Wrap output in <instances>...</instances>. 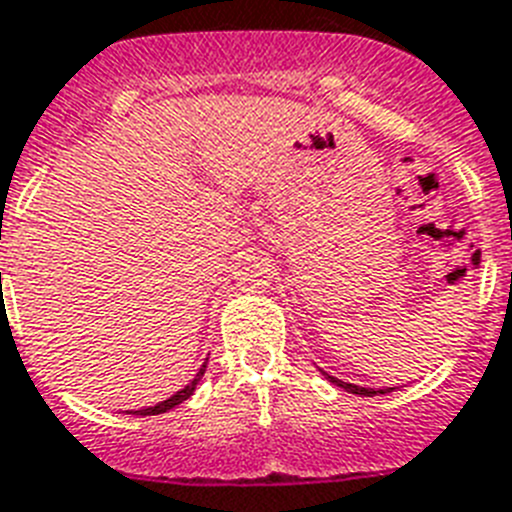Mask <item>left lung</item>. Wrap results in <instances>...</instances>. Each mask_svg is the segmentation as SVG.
Returning <instances> with one entry per match:
<instances>
[{"label": "left lung", "instance_id": "left-lung-1", "mask_svg": "<svg viewBox=\"0 0 512 512\" xmlns=\"http://www.w3.org/2000/svg\"><path fill=\"white\" fill-rule=\"evenodd\" d=\"M324 377H327L332 384H337V387H342V390H345V392H353V395H363V398H374V395H384V392L395 390V387H390V390H371V387H358V384L342 382V379L329 377V374H324Z\"/></svg>", "mask_w": 512, "mask_h": 512}]
</instances>
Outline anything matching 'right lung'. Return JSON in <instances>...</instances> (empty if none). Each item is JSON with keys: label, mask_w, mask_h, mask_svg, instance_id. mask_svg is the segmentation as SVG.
I'll use <instances>...</instances> for the list:
<instances>
[{"label": "right lung", "mask_w": 512, "mask_h": 512, "mask_svg": "<svg viewBox=\"0 0 512 512\" xmlns=\"http://www.w3.org/2000/svg\"><path fill=\"white\" fill-rule=\"evenodd\" d=\"M204 371H206V363H204V366H201V369H198L196 377L190 379V384H185L183 390L175 392L172 398H167V400H162V403L151 405V408H143V411H133V416H156V413H167V411H170V408H175V405H180V403H183V400H188L190 395L196 392V384L201 382V377H204Z\"/></svg>", "instance_id": "add662e5"}]
</instances>
